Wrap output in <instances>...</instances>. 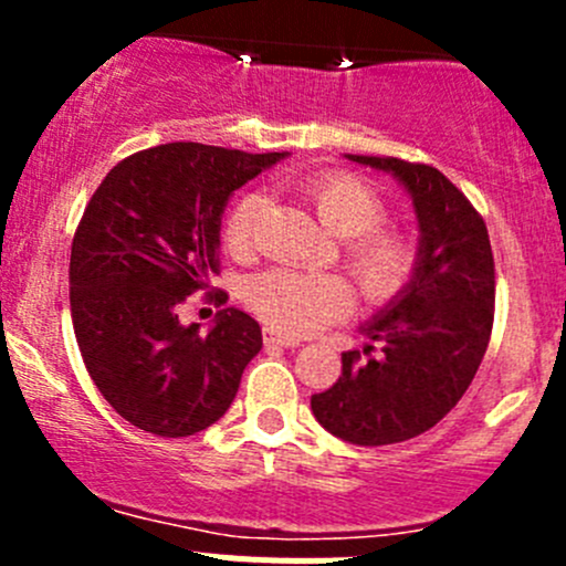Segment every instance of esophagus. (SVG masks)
Returning a JSON list of instances; mask_svg holds the SVG:
<instances>
[{"instance_id": "esophagus-1", "label": "esophagus", "mask_w": 566, "mask_h": 566, "mask_svg": "<svg viewBox=\"0 0 566 566\" xmlns=\"http://www.w3.org/2000/svg\"><path fill=\"white\" fill-rule=\"evenodd\" d=\"M262 342H265V347H298L301 345V339H293V336H282V334H276V331H265Z\"/></svg>"}]
</instances>
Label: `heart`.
Segmentation results:
<instances>
[{"label": "heart", "mask_w": 566, "mask_h": 566, "mask_svg": "<svg viewBox=\"0 0 566 566\" xmlns=\"http://www.w3.org/2000/svg\"><path fill=\"white\" fill-rule=\"evenodd\" d=\"M298 191L317 219L345 238L342 260L367 304L389 306L408 293L421 265L419 241L402 227L384 224L389 208L373 182L345 169H325L301 180ZM265 210L268 197L262 191L243 193L232 205L221 227V243L232 256L254 251ZM247 304L273 331L301 336L350 315L356 293L339 273L271 268L247 284Z\"/></svg>", "instance_id": "heart-1"}]
</instances>
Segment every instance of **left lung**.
I'll use <instances>...</instances> for the list:
<instances>
[{
	"instance_id": "obj_1",
	"label": "left lung",
	"mask_w": 566,
	"mask_h": 566,
	"mask_svg": "<svg viewBox=\"0 0 566 566\" xmlns=\"http://www.w3.org/2000/svg\"><path fill=\"white\" fill-rule=\"evenodd\" d=\"M391 172L413 197L421 265L399 301L364 325L369 345L342 353V375L312 394L331 436L358 447L408 441L436 427L471 386L495 315V262L482 213L430 164L350 156Z\"/></svg>"
}]
</instances>
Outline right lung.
<instances>
[{
  "label": "right lung",
  "mask_w": 566,
  "mask_h": 566,
  "mask_svg": "<svg viewBox=\"0 0 566 566\" xmlns=\"http://www.w3.org/2000/svg\"><path fill=\"white\" fill-rule=\"evenodd\" d=\"M284 153L172 142L123 158L84 208L71 247V317L90 378L139 430L186 438L227 413L260 353L256 319L221 310L208 336L177 306L219 276L221 213ZM205 298L224 304V290Z\"/></svg>",
  "instance_id": "right-lung-1"
}]
</instances>
